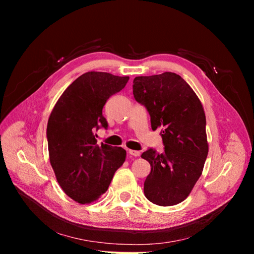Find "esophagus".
<instances>
[{"label":"esophagus","mask_w":254,"mask_h":254,"mask_svg":"<svg viewBox=\"0 0 254 254\" xmlns=\"http://www.w3.org/2000/svg\"><path fill=\"white\" fill-rule=\"evenodd\" d=\"M128 153L130 156H133V157H139L140 156V151L139 150H131V149H128Z\"/></svg>","instance_id":"1"}]
</instances>
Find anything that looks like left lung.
Returning a JSON list of instances; mask_svg holds the SVG:
<instances>
[{"label":"left lung","instance_id":"8db88e82","mask_svg":"<svg viewBox=\"0 0 254 254\" xmlns=\"http://www.w3.org/2000/svg\"><path fill=\"white\" fill-rule=\"evenodd\" d=\"M133 96L150 115L151 129H161L163 152L148 148L142 158L151 171L144 194L152 203L178 204L193 190L209 151L205 114L198 96L181 76L165 72L133 79Z\"/></svg>","mask_w":254,"mask_h":254}]
</instances>
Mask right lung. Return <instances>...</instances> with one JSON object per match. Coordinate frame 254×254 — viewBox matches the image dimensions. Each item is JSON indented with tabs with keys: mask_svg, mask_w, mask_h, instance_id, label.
Segmentation results:
<instances>
[{
	"mask_svg": "<svg viewBox=\"0 0 254 254\" xmlns=\"http://www.w3.org/2000/svg\"><path fill=\"white\" fill-rule=\"evenodd\" d=\"M128 80V76L84 73L65 89L50 115V162L61 189L78 203L96 201L125 162L126 150L97 145L95 131L108 128L104 106L110 96L125 88Z\"/></svg>",
	"mask_w": 254,
	"mask_h": 254,
	"instance_id": "obj_1",
	"label": "right lung"
}]
</instances>
